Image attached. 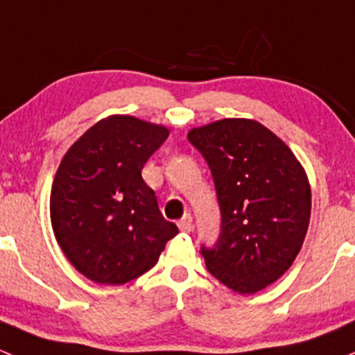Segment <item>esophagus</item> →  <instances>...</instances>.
I'll return each instance as SVG.
<instances>
[{
	"mask_svg": "<svg viewBox=\"0 0 355 355\" xmlns=\"http://www.w3.org/2000/svg\"><path fill=\"white\" fill-rule=\"evenodd\" d=\"M178 227L181 232H191L193 229V217L189 214H186L181 220L178 222Z\"/></svg>",
	"mask_w": 355,
	"mask_h": 355,
	"instance_id": "esophagus-1",
	"label": "esophagus"
}]
</instances>
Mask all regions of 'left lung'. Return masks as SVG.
<instances>
[{
    "label": "left lung",
    "instance_id": "left-lung-1",
    "mask_svg": "<svg viewBox=\"0 0 355 355\" xmlns=\"http://www.w3.org/2000/svg\"><path fill=\"white\" fill-rule=\"evenodd\" d=\"M220 208V232L202 244L208 272L239 294L261 291L287 272L309 225L311 189L291 148L251 119L191 130Z\"/></svg>",
    "mask_w": 355,
    "mask_h": 355
}]
</instances>
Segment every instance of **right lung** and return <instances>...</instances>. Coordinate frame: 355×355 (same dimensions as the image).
Returning a JSON list of instances; mask_svg holds the SVG:
<instances>
[{"label": "right lung", "mask_w": 355, "mask_h": 355, "mask_svg": "<svg viewBox=\"0 0 355 355\" xmlns=\"http://www.w3.org/2000/svg\"><path fill=\"white\" fill-rule=\"evenodd\" d=\"M167 137L164 126L109 116L61 160L51 191V222L63 253L87 279L107 286L138 279L179 232L162 217L155 193L141 178Z\"/></svg>", "instance_id": "add662e5"}]
</instances>
